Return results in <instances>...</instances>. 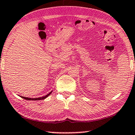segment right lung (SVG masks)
I'll return each instance as SVG.
<instances>
[{"label":"right lung","mask_w":135,"mask_h":135,"mask_svg":"<svg viewBox=\"0 0 135 135\" xmlns=\"http://www.w3.org/2000/svg\"><path fill=\"white\" fill-rule=\"evenodd\" d=\"M51 93V92H50L49 94H48L47 95H45V96H43L42 97H38V98H29V97H23V96H21L22 98L24 99H26V100H42V99H45V98H46L48 96V95H50V94Z\"/></svg>","instance_id":"1"}]
</instances>
